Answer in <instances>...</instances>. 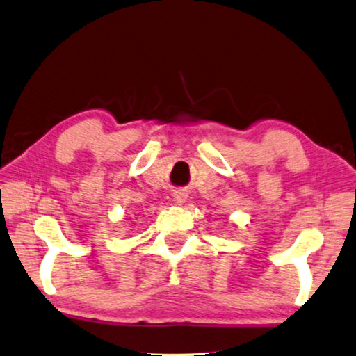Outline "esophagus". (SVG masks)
<instances>
[{
	"instance_id": "obj_1",
	"label": "esophagus",
	"mask_w": 356,
	"mask_h": 356,
	"mask_svg": "<svg viewBox=\"0 0 356 356\" xmlns=\"http://www.w3.org/2000/svg\"><path fill=\"white\" fill-rule=\"evenodd\" d=\"M174 200H176V203H184V201H185V195L177 193L176 196H174Z\"/></svg>"
}]
</instances>
